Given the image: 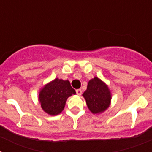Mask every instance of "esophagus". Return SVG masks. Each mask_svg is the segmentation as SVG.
<instances>
[{
	"label": "esophagus",
	"instance_id": "esophagus-1",
	"mask_svg": "<svg viewBox=\"0 0 152 152\" xmlns=\"http://www.w3.org/2000/svg\"><path fill=\"white\" fill-rule=\"evenodd\" d=\"M76 94H77V95H79V96H80V95H81V94H82V91H81L80 89L76 90Z\"/></svg>",
	"mask_w": 152,
	"mask_h": 152
}]
</instances>
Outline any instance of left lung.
I'll use <instances>...</instances> for the list:
<instances>
[{"label": "left lung", "instance_id": "1", "mask_svg": "<svg viewBox=\"0 0 152 152\" xmlns=\"http://www.w3.org/2000/svg\"><path fill=\"white\" fill-rule=\"evenodd\" d=\"M83 96L93 113H99L107 110L111 100L110 92L107 86L96 77L88 82Z\"/></svg>", "mask_w": 152, "mask_h": 152}]
</instances>
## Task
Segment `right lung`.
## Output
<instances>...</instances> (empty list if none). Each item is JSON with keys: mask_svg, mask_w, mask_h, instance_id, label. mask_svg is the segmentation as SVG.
I'll list each match as a JSON object with an SVG mask.
<instances>
[{"mask_svg": "<svg viewBox=\"0 0 152 152\" xmlns=\"http://www.w3.org/2000/svg\"><path fill=\"white\" fill-rule=\"evenodd\" d=\"M75 93L68 80L56 78L42 89L39 99L42 110L55 116L64 110L68 97Z\"/></svg>", "mask_w": 152, "mask_h": 152, "instance_id": "right-lung-1", "label": "right lung"}]
</instances>
